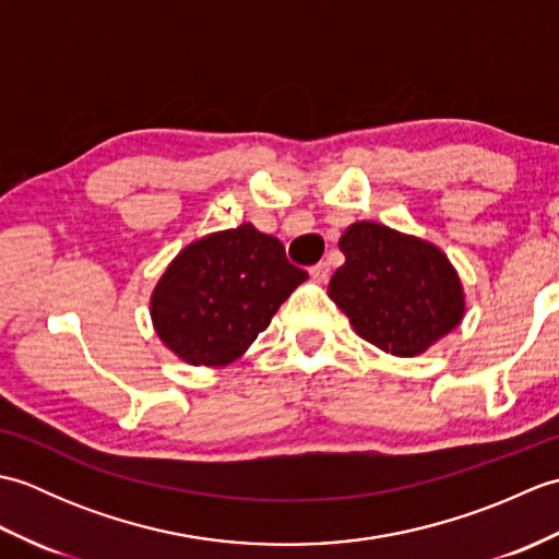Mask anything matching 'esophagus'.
<instances>
[{"mask_svg": "<svg viewBox=\"0 0 559 559\" xmlns=\"http://www.w3.org/2000/svg\"><path fill=\"white\" fill-rule=\"evenodd\" d=\"M310 276L317 281V283H326L329 276H331V266L326 264V261H319V264H314L310 269Z\"/></svg>", "mask_w": 559, "mask_h": 559, "instance_id": "1", "label": "esophagus"}]
</instances>
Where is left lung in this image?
<instances>
[{"instance_id":"8db88e82","label":"left lung","mask_w":559,"mask_h":559,"mask_svg":"<svg viewBox=\"0 0 559 559\" xmlns=\"http://www.w3.org/2000/svg\"><path fill=\"white\" fill-rule=\"evenodd\" d=\"M338 249L346 264L331 276L329 298L379 350L413 358L461 324V278L437 245L360 221L341 235Z\"/></svg>"}]
</instances>
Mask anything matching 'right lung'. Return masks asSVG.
Instances as JSON below:
<instances>
[{"label": "right lung", "mask_w": 559, "mask_h": 559, "mask_svg": "<svg viewBox=\"0 0 559 559\" xmlns=\"http://www.w3.org/2000/svg\"><path fill=\"white\" fill-rule=\"evenodd\" d=\"M305 281L276 237L252 223L211 233L187 245L156 283L153 329L189 365H230Z\"/></svg>", "instance_id": "add662e5"}]
</instances>
